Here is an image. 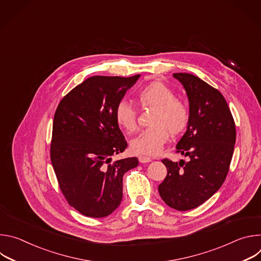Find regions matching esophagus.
<instances>
[{"label":"esophagus","mask_w":261,"mask_h":261,"mask_svg":"<svg viewBox=\"0 0 261 261\" xmlns=\"http://www.w3.org/2000/svg\"><path fill=\"white\" fill-rule=\"evenodd\" d=\"M138 161L140 163H148V162L152 161V159L150 157H146V156H139L138 157Z\"/></svg>","instance_id":"esophagus-1"}]
</instances>
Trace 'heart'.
I'll return each mask as SVG.
<instances>
[{"label": "heart", "mask_w": 261, "mask_h": 261, "mask_svg": "<svg viewBox=\"0 0 261 261\" xmlns=\"http://www.w3.org/2000/svg\"><path fill=\"white\" fill-rule=\"evenodd\" d=\"M139 104L143 108H153L151 128L140 132L130 143L131 151L136 155L155 156L169 140L170 134H181L189 124V109L174 93L161 82H153L141 88L137 93ZM117 124L128 133L137 129L135 108L127 101H121L115 110Z\"/></svg>", "instance_id": "b5f03b06"}]
</instances>
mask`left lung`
I'll return each instance as SVG.
<instances>
[{
  "instance_id": "1",
  "label": "left lung",
  "mask_w": 261,
  "mask_h": 261,
  "mask_svg": "<svg viewBox=\"0 0 261 261\" xmlns=\"http://www.w3.org/2000/svg\"><path fill=\"white\" fill-rule=\"evenodd\" d=\"M187 93L189 124L176 152L189 161L163 159L167 168L158 190L163 201L177 211L197 207L224 182L236 143V125L223 95L199 77L174 73Z\"/></svg>"
}]
</instances>
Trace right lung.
Wrapping results in <instances>:
<instances>
[{"label":"right lung","mask_w":261,"mask_h":261,"mask_svg":"<svg viewBox=\"0 0 261 261\" xmlns=\"http://www.w3.org/2000/svg\"><path fill=\"white\" fill-rule=\"evenodd\" d=\"M140 75L92 76L69 92L54 118L50 159L61 191L81 214L102 218L123 198V175L137 158L113 162L127 141L115 110Z\"/></svg>","instance_id":"add662e5"}]
</instances>
